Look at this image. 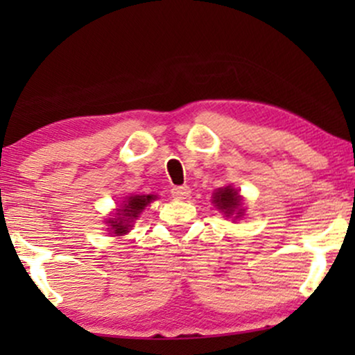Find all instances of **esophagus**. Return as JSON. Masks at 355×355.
<instances>
[{
  "label": "esophagus",
  "mask_w": 355,
  "mask_h": 355,
  "mask_svg": "<svg viewBox=\"0 0 355 355\" xmlns=\"http://www.w3.org/2000/svg\"><path fill=\"white\" fill-rule=\"evenodd\" d=\"M189 193H191V189H189V186H178V187L171 189V196L176 198V200H182V198L189 197Z\"/></svg>",
  "instance_id": "obj_1"
}]
</instances>
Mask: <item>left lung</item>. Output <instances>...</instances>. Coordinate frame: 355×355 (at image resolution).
<instances>
[{
	"label": "left lung",
	"instance_id": "left-lung-1",
	"mask_svg": "<svg viewBox=\"0 0 355 355\" xmlns=\"http://www.w3.org/2000/svg\"><path fill=\"white\" fill-rule=\"evenodd\" d=\"M213 203L218 210H221L226 216H234L239 218L244 213V208H242V197L237 189L227 186L221 187L218 191L213 192Z\"/></svg>",
	"mask_w": 355,
	"mask_h": 355
}]
</instances>
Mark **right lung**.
<instances>
[{"mask_svg": "<svg viewBox=\"0 0 355 355\" xmlns=\"http://www.w3.org/2000/svg\"><path fill=\"white\" fill-rule=\"evenodd\" d=\"M157 200V196H130L121 203V208L116 210L114 218H110L108 230H111V234L114 236H124L128 234L132 223L137 220L140 213L145 210L148 203Z\"/></svg>", "mask_w": 355, "mask_h": 355, "instance_id": "add662e5", "label": "right lung"}]
</instances>
